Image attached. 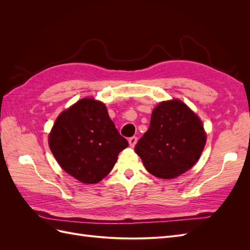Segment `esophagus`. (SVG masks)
Segmentation results:
<instances>
[{"label":"esophagus","instance_id":"esophagus-1","mask_svg":"<svg viewBox=\"0 0 250 250\" xmlns=\"http://www.w3.org/2000/svg\"><path fill=\"white\" fill-rule=\"evenodd\" d=\"M137 142H138V138H135V137H132V138L128 139V143H129V146L131 148H133L135 146V144H137Z\"/></svg>","mask_w":250,"mask_h":250}]
</instances>
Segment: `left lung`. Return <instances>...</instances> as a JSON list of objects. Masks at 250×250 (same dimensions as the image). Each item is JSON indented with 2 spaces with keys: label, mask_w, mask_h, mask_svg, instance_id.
Listing matches in <instances>:
<instances>
[{
  "label": "left lung",
  "mask_w": 250,
  "mask_h": 250,
  "mask_svg": "<svg viewBox=\"0 0 250 250\" xmlns=\"http://www.w3.org/2000/svg\"><path fill=\"white\" fill-rule=\"evenodd\" d=\"M207 132L197 113L177 98L154 107L150 126L135 145L146 170L163 179H173L198 162Z\"/></svg>",
  "instance_id": "1"
}]
</instances>
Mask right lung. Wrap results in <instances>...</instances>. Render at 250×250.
<instances>
[{
    "label": "right lung",
    "instance_id": "obj_1",
    "mask_svg": "<svg viewBox=\"0 0 250 250\" xmlns=\"http://www.w3.org/2000/svg\"><path fill=\"white\" fill-rule=\"evenodd\" d=\"M48 142L60 167L87 185L107 176L119 153L128 146L105 104L93 97L82 98L60 112Z\"/></svg>",
    "mask_w": 250,
    "mask_h": 250
}]
</instances>
